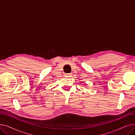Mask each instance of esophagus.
<instances>
[{"label": "esophagus", "mask_w": 135, "mask_h": 135, "mask_svg": "<svg viewBox=\"0 0 135 135\" xmlns=\"http://www.w3.org/2000/svg\"><path fill=\"white\" fill-rule=\"evenodd\" d=\"M72 74H71V73L66 74V77H68V78H69V77H70V76H72Z\"/></svg>", "instance_id": "esophagus-1"}]
</instances>
